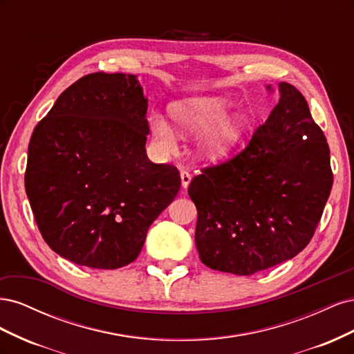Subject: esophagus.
Wrapping results in <instances>:
<instances>
[{
  "label": "esophagus",
  "mask_w": 354,
  "mask_h": 354,
  "mask_svg": "<svg viewBox=\"0 0 354 354\" xmlns=\"http://www.w3.org/2000/svg\"><path fill=\"white\" fill-rule=\"evenodd\" d=\"M180 177H181V186H183V189H187L189 185H190V180H192L190 173H189V171H186V169H181Z\"/></svg>",
  "instance_id": "esophagus-1"
}]
</instances>
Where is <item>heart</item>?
Here are the masks:
<instances>
[{"label":"heart","mask_w":354,"mask_h":354,"mask_svg":"<svg viewBox=\"0 0 354 354\" xmlns=\"http://www.w3.org/2000/svg\"><path fill=\"white\" fill-rule=\"evenodd\" d=\"M232 109L230 102L223 97H194L174 103L171 113L181 131L194 134L208 130L201 138V152L207 158L218 159L229 155L248 130L243 116L227 118ZM151 128L156 142L169 149L173 146V130L165 118L151 116Z\"/></svg>","instance_id":"heart-1"}]
</instances>
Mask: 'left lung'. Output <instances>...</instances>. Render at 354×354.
I'll use <instances>...</instances> for the list:
<instances>
[{
  "instance_id": "1",
  "label": "left lung",
  "mask_w": 354,
  "mask_h": 354,
  "mask_svg": "<svg viewBox=\"0 0 354 354\" xmlns=\"http://www.w3.org/2000/svg\"><path fill=\"white\" fill-rule=\"evenodd\" d=\"M279 93L248 146L189 185L196 248L209 269L250 276L291 260L322 217L334 180L326 137L294 85L281 82Z\"/></svg>"
}]
</instances>
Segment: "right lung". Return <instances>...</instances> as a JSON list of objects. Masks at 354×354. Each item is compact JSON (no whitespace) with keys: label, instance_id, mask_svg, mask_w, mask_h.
<instances>
[{"label":"right lung","instance_id":"right-lung-1","mask_svg":"<svg viewBox=\"0 0 354 354\" xmlns=\"http://www.w3.org/2000/svg\"><path fill=\"white\" fill-rule=\"evenodd\" d=\"M147 99L136 75L88 73L30 136L25 189L37 226L63 259L120 269L180 190L178 169L146 155Z\"/></svg>","mask_w":354,"mask_h":354}]
</instances>
